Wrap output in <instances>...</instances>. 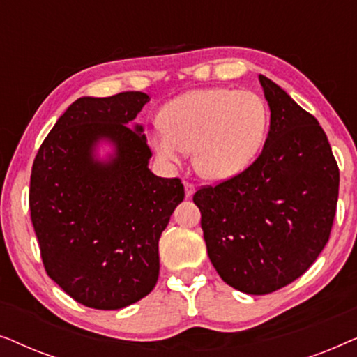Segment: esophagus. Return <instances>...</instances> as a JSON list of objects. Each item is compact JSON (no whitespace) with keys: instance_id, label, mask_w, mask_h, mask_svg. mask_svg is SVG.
<instances>
[{"instance_id":"1","label":"esophagus","mask_w":357,"mask_h":357,"mask_svg":"<svg viewBox=\"0 0 357 357\" xmlns=\"http://www.w3.org/2000/svg\"><path fill=\"white\" fill-rule=\"evenodd\" d=\"M183 187H185V195H187V197H192L195 193V185L190 182H183Z\"/></svg>"}]
</instances>
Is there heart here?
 Here are the masks:
<instances>
[{"label":"heart","instance_id":"1","mask_svg":"<svg viewBox=\"0 0 357 357\" xmlns=\"http://www.w3.org/2000/svg\"><path fill=\"white\" fill-rule=\"evenodd\" d=\"M270 112L257 92L208 87L185 92L162 109L149 143L165 162L193 151L195 170L206 180L231 178L265 143Z\"/></svg>","mask_w":357,"mask_h":357}]
</instances>
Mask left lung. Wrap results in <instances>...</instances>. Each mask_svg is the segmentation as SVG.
<instances>
[{
    "label": "left lung",
    "instance_id": "obj_1",
    "mask_svg": "<svg viewBox=\"0 0 357 357\" xmlns=\"http://www.w3.org/2000/svg\"><path fill=\"white\" fill-rule=\"evenodd\" d=\"M271 119L255 162L193 195L213 266L245 294L281 289L309 270L330 238L338 164L314 115L258 76Z\"/></svg>",
    "mask_w": 357,
    "mask_h": 357
}]
</instances>
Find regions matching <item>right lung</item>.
Segmentation results:
<instances>
[{
	"mask_svg": "<svg viewBox=\"0 0 357 357\" xmlns=\"http://www.w3.org/2000/svg\"><path fill=\"white\" fill-rule=\"evenodd\" d=\"M149 96L81 97L68 107L32 165L29 208L47 275L79 304L116 310L154 289L159 238L185 197L180 178L151 172L136 119ZM100 140L114 146L95 158Z\"/></svg>",
	"mask_w": 357,
	"mask_h": 357,
	"instance_id": "right-lung-1",
	"label": "right lung"
}]
</instances>
